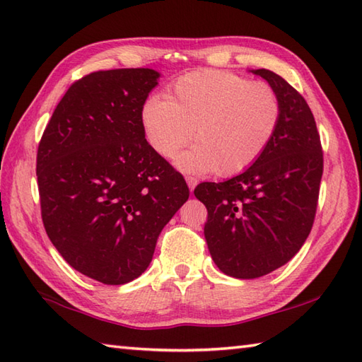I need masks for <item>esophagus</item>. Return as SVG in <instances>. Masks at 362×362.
<instances>
[{
  "mask_svg": "<svg viewBox=\"0 0 362 362\" xmlns=\"http://www.w3.org/2000/svg\"><path fill=\"white\" fill-rule=\"evenodd\" d=\"M186 181H187V186L190 190H194L198 184V180L195 178V176H186Z\"/></svg>",
  "mask_w": 362,
  "mask_h": 362,
  "instance_id": "esophagus-1",
  "label": "esophagus"
}]
</instances>
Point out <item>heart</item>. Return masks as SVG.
Masks as SVG:
<instances>
[{"label":"heart","mask_w":362,"mask_h":362,"mask_svg":"<svg viewBox=\"0 0 362 362\" xmlns=\"http://www.w3.org/2000/svg\"><path fill=\"white\" fill-rule=\"evenodd\" d=\"M282 116L274 88L228 71L204 69L167 88L165 99L150 95L141 107L148 146L172 158L194 138V148L178 155L184 172L242 173L269 146Z\"/></svg>","instance_id":"1"}]
</instances>
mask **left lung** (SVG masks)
Masks as SVG:
<instances>
[{
  "mask_svg": "<svg viewBox=\"0 0 362 362\" xmlns=\"http://www.w3.org/2000/svg\"><path fill=\"white\" fill-rule=\"evenodd\" d=\"M252 72L280 99L282 116L274 138L243 173L195 189L207 209L209 252L220 271L235 279L267 276L299 252L315 221L324 170L308 103L276 72Z\"/></svg>",
  "mask_w": 362,
  "mask_h": 362,
  "instance_id": "obj_1",
  "label": "left lung"
}]
</instances>
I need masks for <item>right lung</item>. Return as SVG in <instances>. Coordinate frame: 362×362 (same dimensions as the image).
<instances>
[{
    "mask_svg": "<svg viewBox=\"0 0 362 362\" xmlns=\"http://www.w3.org/2000/svg\"><path fill=\"white\" fill-rule=\"evenodd\" d=\"M160 74L91 72L69 86L38 144L42 218L76 271L105 285L138 279L187 202L186 181L148 146L141 107Z\"/></svg>",
    "mask_w": 362,
    "mask_h": 362,
    "instance_id": "1",
    "label": "right lung"
}]
</instances>
